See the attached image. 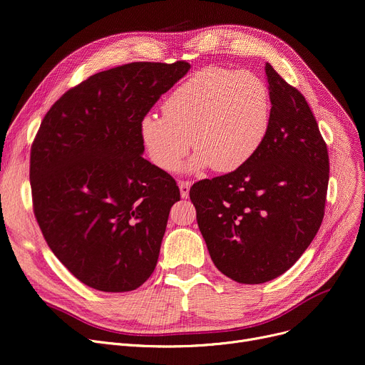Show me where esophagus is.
Segmentation results:
<instances>
[{
	"instance_id": "1",
	"label": "esophagus",
	"mask_w": 365,
	"mask_h": 365,
	"mask_svg": "<svg viewBox=\"0 0 365 365\" xmlns=\"http://www.w3.org/2000/svg\"><path fill=\"white\" fill-rule=\"evenodd\" d=\"M190 186H192V182H189V180H180V182H179L182 198H187V197H189V189H190Z\"/></svg>"
}]
</instances>
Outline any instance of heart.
I'll list each match as a JSON object with an SVG mask.
<instances>
[{
	"label": "heart",
	"mask_w": 365,
	"mask_h": 365,
	"mask_svg": "<svg viewBox=\"0 0 365 365\" xmlns=\"http://www.w3.org/2000/svg\"><path fill=\"white\" fill-rule=\"evenodd\" d=\"M163 117L146 115L140 134L153 164L176 171L192 140L190 170L212 165L232 171L250 160L271 124V94L252 71L208 66L190 75L161 106Z\"/></svg>",
	"instance_id": "1"
}]
</instances>
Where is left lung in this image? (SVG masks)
<instances>
[{
  "label": "left lung",
  "mask_w": 365,
  "mask_h": 365,
  "mask_svg": "<svg viewBox=\"0 0 365 365\" xmlns=\"http://www.w3.org/2000/svg\"><path fill=\"white\" fill-rule=\"evenodd\" d=\"M271 124L240 168L189 190L217 269L240 284L271 281L299 260L324 219L330 161L304 96L269 65Z\"/></svg>",
  "instance_id": "8db88e82"
}]
</instances>
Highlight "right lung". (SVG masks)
<instances>
[{"label": "right lung", "mask_w": 365, "mask_h": 365, "mask_svg": "<svg viewBox=\"0 0 365 365\" xmlns=\"http://www.w3.org/2000/svg\"><path fill=\"white\" fill-rule=\"evenodd\" d=\"M133 62L94 73L50 108L31 146L34 215L54 256L99 292L152 275L180 190L142 157L140 123L189 71Z\"/></svg>", "instance_id": "1"}]
</instances>
